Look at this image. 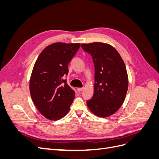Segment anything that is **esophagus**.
<instances>
[{
  "mask_svg": "<svg viewBox=\"0 0 159 159\" xmlns=\"http://www.w3.org/2000/svg\"><path fill=\"white\" fill-rule=\"evenodd\" d=\"M77 89H78V91H79V92H80V91H81L84 89V88H78Z\"/></svg>",
  "mask_w": 159,
  "mask_h": 159,
  "instance_id": "esophagus-1",
  "label": "esophagus"
}]
</instances>
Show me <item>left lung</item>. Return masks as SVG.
Segmentation results:
<instances>
[{
    "instance_id": "1",
    "label": "left lung",
    "mask_w": 159,
    "mask_h": 159,
    "mask_svg": "<svg viewBox=\"0 0 159 159\" xmlns=\"http://www.w3.org/2000/svg\"><path fill=\"white\" fill-rule=\"evenodd\" d=\"M92 57L95 66L94 94L87 101L90 111L101 117L115 113L121 106L128 89L124 61L113 46L102 42L81 44Z\"/></svg>"
}]
</instances>
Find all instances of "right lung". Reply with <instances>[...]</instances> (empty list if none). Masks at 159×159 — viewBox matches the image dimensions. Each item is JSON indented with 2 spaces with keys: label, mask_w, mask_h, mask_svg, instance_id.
Instances as JSON below:
<instances>
[{
  "label": "right lung",
  "mask_w": 159,
  "mask_h": 159,
  "mask_svg": "<svg viewBox=\"0 0 159 159\" xmlns=\"http://www.w3.org/2000/svg\"><path fill=\"white\" fill-rule=\"evenodd\" d=\"M80 44L54 43L38 56L30 80L34 103L45 117L56 121L68 113L75 93L67 84L68 64Z\"/></svg>",
  "instance_id": "1"
}]
</instances>
